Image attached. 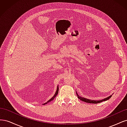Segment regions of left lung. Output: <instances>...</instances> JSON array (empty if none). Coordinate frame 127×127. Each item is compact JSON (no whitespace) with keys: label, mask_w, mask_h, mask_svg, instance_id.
Returning a JSON list of instances; mask_svg holds the SVG:
<instances>
[{"label":"left lung","mask_w":127,"mask_h":127,"mask_svg":"<svg viewBox=\"0 0 127 127\" xmlns=\"http://www.w3.org/2000/svg\"><path fill=\"white\" fill-rule=\"evenodd\" d=\"M76 94L78 96V98L79 99H80V100L83 101V102H86V103H94V104H96V103H100V102H102L103 101H107V99H110L111 97H112V95H111L110 96H108L107 97H106L105 98H104L103 99H102V100H91V99H88V98H86L85 97H82L81 96H79V95L76 92Z\"/></svg>","instance_id":"obj_1"}]
</instances>
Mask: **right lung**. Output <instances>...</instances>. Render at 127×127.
<instances>
[{
    "mask_svg": "<svg viewBox=\"0 0 127 127\" xmlns=\"http://www.w3.org/2000/svg\"><path fill=\"white\" fill-rule=\"evenodd\" d=\"M58 91H59V86H57V91H56V93H55V95L53 96V97H52V98H51L50 99H49V100L48 101H47V102H45V103H44V104H43V105H45V104H47V103H48L49 102H51V101H52L53 99H54L56 97V96L57 95V94H58Z\"/></svg>",
    "mask_w": 127,
    "mask_h": 127,
    "instance_id": "add662e5",
    "label": "right lung"
}]
</instances>
